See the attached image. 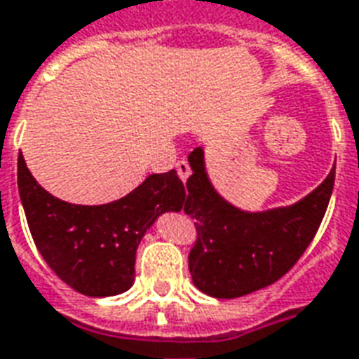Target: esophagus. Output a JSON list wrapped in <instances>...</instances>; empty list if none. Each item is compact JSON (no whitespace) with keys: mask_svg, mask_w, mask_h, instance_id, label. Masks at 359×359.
I'll return each mask as SVG.
<instances>
[{"mask_svg":"<svg viewBox=\"0 0 359 359\" xmlns=\"http://www.w3.org/2000/svg\"><path fill=\"white\" fill-rule=\"evenodd\" d=\"M175 167H177V172H179V177L182 180H187L188 177H190V172H192V169H190V163H188L187 159H179V161L175 163Z\"/></svg>","mask_w":359,"mask_h":359,"instance_id":"esophagus-1","label":"esophagus"}]
</instances>
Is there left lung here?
<instances>
[{"label": "left lung", "instance_id": "1", "mask_svg": "<svg viewBox=\"0 0 359 359\" xmlns=\"http://www.w3.org/2000/svg\"><path fill=\"white\" fill-rule=\"evenodd\" d=\"M188 161L192 175L182 209L196 220L198 233L188 255L194 285L217 299H236L287 274L314 240L327 211L335 167L299 203L266 213H245L215 192L201 148L190 152Z\"/></svg>", "mask_w": 359, "mask_h": 359}]
</instances>
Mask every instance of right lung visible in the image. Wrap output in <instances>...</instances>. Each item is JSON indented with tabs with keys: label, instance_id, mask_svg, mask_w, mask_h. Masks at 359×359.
Listing matches in <instances>:
<instances>
[{
	"label": "right lung",
	"instance_id": "obj_1",
	"mask_svg": "<svg viewBox=\"0 0 359 359\" xmlns=\"http://www.w3.org/2000/svg\"><path fill=\"white\" fill-rule=\"evenodd\" d=\"M18 194L34 243L53 272L87 297H112L135 280L137 247L154 220L180 211L187 190L177 171L150 175L121 200L76 205L55 198L18 158Z\"/></svg>",
	"mask_w": 359,
	"mask_h": 359
}]
</instances>
